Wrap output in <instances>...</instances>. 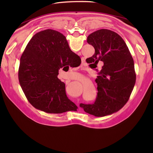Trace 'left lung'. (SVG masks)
<instances>
[{"label": "left lung", "instance_id": "left-lung-1", "mask_svg": "<svg viewBox=\"0 0 153 153\" xmlns=\"http://www.w3.org/2000/svg\"><path fill=\"white\" fill-rule=\"evenodd\" d=\"M87 41L95 49L87 59L95 67L100 61L103 66L95 80L98 94L94 103L80 106L91 115L103 117L117 112L128 101L136 81L134 62L126 43L114 31L96 30Z\"/></svg>", "mask_w": 153, "mask_h": 153}]
</instances>
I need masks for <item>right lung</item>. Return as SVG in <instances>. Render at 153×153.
Instances as JSON below:
<instances>
[{
  "label": "right lung",
  "mask_w": 153,
  "mask_h": 153,
  "mask_svg": "<svg viewBox=\"0 0 153 153\" xmlns=\"http://www.w3.org/2000/svg\"><path fill=\"white\" fill-rule=\"evenodd\" d=\"M61 32L47 29L30 40L21 58L18 79L29 102L34 108L50 114L77 111L68 99L65 84L57 78L59 69L79 61Z\"/></svg>",
  "instance_id": "obj_1"
}]
</instances>
